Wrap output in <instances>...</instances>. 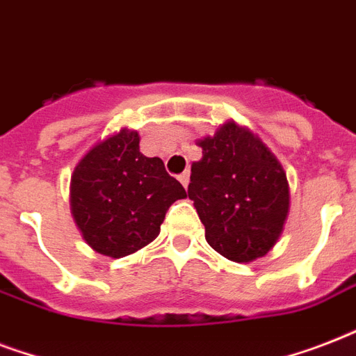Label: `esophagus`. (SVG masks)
I'll list each match as a JSON object with an SVG mask.
<instances>
[{
    "label": "esophagus",
    "instance_id": "esophagus-1",
    "mask_svg": "<svg viewBox=\"0 0 356 356\" xmlns=\"http://www.w3.org/2000/svg\"><path fill=\"white\" fill-rule=\"evenodd\" d=\"M179 181H181V184H183L184 188H186V186H188V183H190V172L181 173V175H179Z\"/></svg>",
    "mask_w": 356,
    "mask_h": 356
}]
</instances>
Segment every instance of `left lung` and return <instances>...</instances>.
I'll return each mask as SVG.
<instances>
[{"instance_id": "obj_1", "label": "left lung", "mask_w": 356, "mask_h": 356, "mask_svg": "<svg viewBox=\"0 0 356 356\" xmlns=\"http://www.w3.org/2000/svg\"><path fill=\"white\" fill-rule=\"evenodd\" d=\"M200 147L203 159L192 164L188 197L207 242L234 262L264 257L288 216L286 173L253 133L234 122L201 140Z\"/></svg>"}]
</instances>
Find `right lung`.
Listing matches in <instances>:
<instances>
[{
    "label": "right lung",
    "instance_id": "right-lung-1",
    "mask_svg": "<svg viewBox=\"0 0 356 356\" xmlns=\"http://www.w3.org/2000/svg\"><path fill=\"white\" fill-rule=\"evenodd\" d=\"M140 136L120 131L86 153L72 175L70 205L83 238L120 259L153 242L168 209L186 197L159 156L140 153Z\"/></svg>",
    "mask_w": 356,
    "mask_h": 356
}]
</instances>
